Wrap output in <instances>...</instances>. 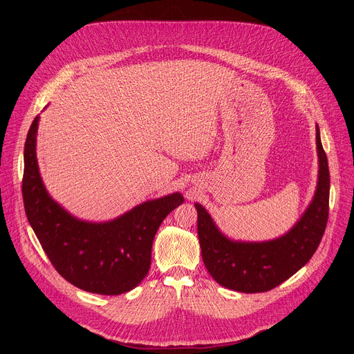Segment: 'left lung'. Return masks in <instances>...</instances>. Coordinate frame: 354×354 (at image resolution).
I'll list each match as a JSON object with an SVG mask.
<instances>
[{
    "label": "left lung",
    "mask_w": 354,
    "mask_h": 354,
    "mask_svg": "<svg viewBox=\"0 0 354 354\" xmlns=\"http://www.w3.org/2000/svg\"><path fill=\"white\" fill-rule=\"evenodd\" d=\"M318 186L313 203L283 236L268 242H234L224 236L205 207L196 203L201 258L213 279L241 292L269 291L297 273L315 254L329 216V168L319 127Z\"/></svg>",
    "instance_id": "left-lung-1"
}]
</instances>
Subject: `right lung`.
Returning a JSON list of instances; mask_svg holds the SVG:
<instances>
[{"label": "right lung", "mask_w": 354, "mask_h": 354, "mask_svg": "<svg viewBox=\"0 0 354 354\" xmlns=\"http://www.w3.org/2000/svg\"><path fill=\"white\" fill-rule=\"evenodd\" d=\"M39 116L24 149L22 196L29 224L55 269L73 286L102 295L133 290L148 273L151 248L164 218L183 203L180 193L149 200L109 223L70 216L50 197L36 161Z\"/></svg>", "instance_id": "obj_1"}]
</instances>
